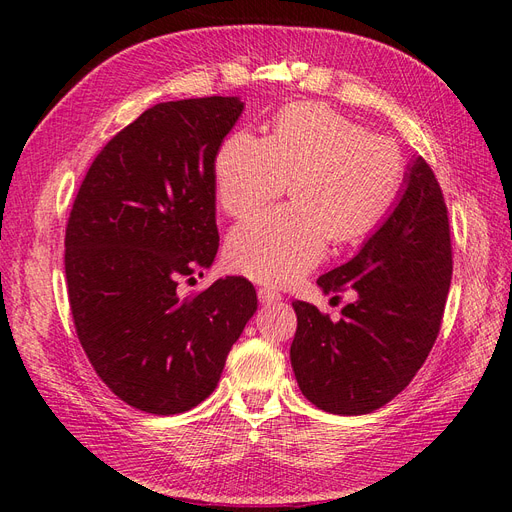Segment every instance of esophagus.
I'll return each instance as SVG.
<instances>
[{
  "mask_svg": "<svg viewBox=\"0 0 512 512\" xmlns=\"http://www.w3.org/2000/svg\"><path fill=\"white\" fill-rule=\"evenodd\" d=\"M258 301L262 305H273L277 301H282V294L273 288H258Z\"/></svg>",
  "mask_w": 512,
  "mask_h": 512,
  "instance_id": "obj_1",
  "label": "esophagus"
}]
</instances>
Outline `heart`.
I'll return each instance as SVG.
<instances>
[{
	"mask_svg": "<svg viewBox=\"0 0 512 512\" xmlns=\"http://www.w3.org/2000/svg\"><path fill=\"white\" fill-rule=\"evenodd\" d=\"M399 147L335 108L301 102L275 117L265 138L232 132L215 156L222 209L241 218L280 196L292 203L250 215L232 228L228 265L271 286L301 280L327 254L331 237L356 243L391 213L404 188Z\"/></svg>",
	"mask_w": 512,
	"mask_h": 512,
	"instance_id": "obj_1",
	"label": "heart"
}]
</instances>
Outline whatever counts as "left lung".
<instances>
[{
	"label": "left lung",
	"instance_id": "1",
	"mask_svg": "<svg viewBox=\"0 0 512 512\" xmlns=\"http://www.w3.org/2000/svg\"><path fill=\"white\" fill-rule=\"evenodd\" d=\"M451 230L429 164H408L404 188L386 220L352 260L318 277L324 294L354 290L333 322L294 301L297 333L290 363L301 393L331 414H369L399 395L440 333L451 288Z\"/></svg>",
	"mask_w": 512,
	"mask_h": 512
}]
</instances>
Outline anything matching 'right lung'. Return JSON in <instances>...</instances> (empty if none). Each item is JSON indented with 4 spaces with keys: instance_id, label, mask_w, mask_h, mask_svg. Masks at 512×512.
Returning <instances> with one entry per match:
<instances>
[{
    "instance_id": "add662e5",
    "label": "right lung",
    "mask_w": 512,
    "mask_h": 512,
    "mask_svg": "<svg viewBox=\"0 0 512 512\" xmlns=\"http://www.w3.org/2000/svg\"><path fill=\"white\" fill-rule=\"evenodd\" d=\"M237 96L160 102L115 134L81 183L66 228L76 335L128 406L179 414L205 401L256 314L245 277L179 299V277L218 254L215 156L241 117Z\"/></svg>"
}]
</instances>
